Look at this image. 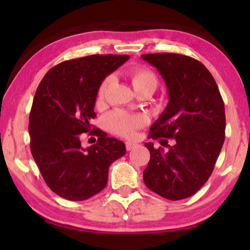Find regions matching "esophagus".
<instances>
[{"mask_svg":"<svg viewBox=\"0 0 250 250\" xmlns=\"http://www.w3.org/2000/svg\"><path fill=\"white\" fill-rule=\"evenodd\" d=\"M135 146H137V145H135V143H132V142H126L125 143V149L128 150V151L132 150L133 147H135Z\"/></svg>","mask_w":250,"mask_h":250,"instance_id":"1","label":"esophagus"}]
</instances>
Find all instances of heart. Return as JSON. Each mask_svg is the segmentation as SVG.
<instances>
[{"label": "heart", "mask_w": 250, "mask_h": 250, "mask_svg": "<svg viewBox=\"0 0 250 250\" xmlns=\"http://www.w3.org/2000/svg\"><path fill=\"white\" fill-rule=\"evenodd\" d=\"M130 79L132 86L138 94L146 92L153 94L159 86V78L153 71L146 67H134L130 70ZM112 83V77L108 76L100 83L97 90V99L100 103L105 97L110 84ZM146 125V118L142 115L129 113L125 110H115L105 117L104 125L110 132L121 135L125 138H132L135 131Z\"/></svg>", "instance_id": "obj_1"}]
</instances>
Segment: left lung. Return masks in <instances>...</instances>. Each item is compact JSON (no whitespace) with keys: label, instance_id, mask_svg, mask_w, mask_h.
Returning <instances> with one entry per match:
<instances>
[{"label":"left lung","instance_id":"left-lung-1","mask_svg":"<svg viewBox=\"0 0 250 250\" xmlns=\"http://www.w3.org/2000/svg\"><path fill=\"white\" fill-rule=\"evenodd\" d=\"M141 57L159 70L170 98L149 137L162 146H167V138L175 140L167 152L146 143L151 158L143 180L158 195L183 200L206 183L221 153L226 126L224 101L213 76L196 59L174 53Z\"/></svg>","mask_w":250,"mask_h":250}]
</instances>
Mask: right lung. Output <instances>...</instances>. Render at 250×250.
<instances>
[{"instance_id":"add662e5","label":"right lung","mask_w":250,"mask_h":250,"mask_svg":"<svg viewBox=\"0 0 250 250\" xmlns=\"http://www.w3.org/2000/svg\"><path fill=\"white\" fill-rule=\"evenodd\" d=\"M128 55H90L54 66L34 96L28 131L31 152L45 183L57 195L83 201L105 188L109 167L125 153V143L96 129V145L83 149L80 134L91 130L100 83Z\"/></svg>"}]
</instances>
